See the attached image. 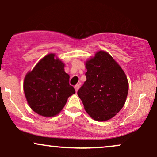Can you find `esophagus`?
Segmentation results:
<instances>
[{
	"label": "esophagus",
	"instance_id": "1",
	"mask_svg": "<svg viewBox=\"0 0 157 157\" xmlns=\"http://www.w3.org/2000/svg\"><path fill=\"white\" fill-rule=\"evenodd\" d=\"M79 88H80V85H76V86H75V91H76V92L78 91Z\"/></svg>",
	"mask_w": 157,
	"mask_h": 157
}]
</instances>
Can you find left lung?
Wrapping results in <instances>:
<instances>
[{"label": "left lung", "mask_w": 157, "mask_h": 157, "mask_svg": "<svg viewBox=\"0 0 157 157\" xmlns=\"http://www.w3.org/2000/svg\"><path fill=\"white\" fill-rule=\"evenodd\" d=\"M86 80L77 91L88 114L97 121H106L125 105L128 82L122 68L105 51L86 61Z\"/></svg>", "instance_id": "1"}]
</instances>
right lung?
<instances>
[{
    "label": "right lung",
    "mask_w": 157,
    "mask_h": 157,
    "mask_svg": "<svg viewBox=\"0 0 157 157\" xmlns=\"http://www.w3.org/2000/svg\"><path fill=\"white\" fill-rule=\"evenodd\" d=\"M48 54L26 74L23 82L25 96L30 108L41 116L50 117L58 114L68 98L75 93L69 85V75L64 63Z\"/></svg>",
    "instance_id": "add662e5"
}]
</instances>
